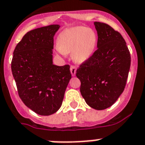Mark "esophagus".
<instances>
[{
    "mask_svg": "<svg viewBox=\"0 0 145 145\" xmlns=\"http://www.w3.org/2000/svg\"><path fill=\"white\" fill-rule=\"evenodd\" d=\"M70 71H71V75H72L73 76H75V74H76V67L74 66V65H71V68H70Z\"/></svg>",
    "mask_w": 145,
    "mask_h": 145,
    "instance_id": "1",
    "label": "esophagus"
}]
</instances>
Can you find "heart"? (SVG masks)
Masks as SVG:
<instances>
[{"label": "heart", "instance_id": "1", "mask_svg": "<svg viewBox=\"0 0 145 145\" xmlns=\"http://www.w3.org/2000/svg\"><path fill=\"white\" fill-rule=\"evenodd\" d=\"M97 41V35L93 30L84 27H71L59 36V51L65 54L72 52L74 61L82 63L93 55Z\"/></svg>", "mask_w": 145, "mask_h": 145}]
</instances>
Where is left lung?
I'll return each instance as SVG.
<instances>
[{
	"mask_svg": "<svg viewBox=\"0 0 145 145\" xmlns=\"http://www.w3.org/2000/svg\"><path fill=\"white\" fill-rule=\"evenodd\" d=\"M98 33L96 51L77 69L80 92L90 107L103 110L114 104L124 90L131 55L121 34L109 25L94 22Z\"/></svg>",
	"mask_w": 145,
	"mask_h": 145,
	"instance_id": "1",
	"label": "left lung"
}]
</instances>
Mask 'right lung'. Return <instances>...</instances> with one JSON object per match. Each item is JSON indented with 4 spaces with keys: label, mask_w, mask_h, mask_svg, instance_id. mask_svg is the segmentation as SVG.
Masks as SVG:
<instances>
[{
    "label": "right lung",
    "mask_w": 145,
    "mask_h": 145,
    "mask_svg": "<svg viewBox=\"0 0 145 145\" xmlns=\"http://www.w3.org/2000/svg\"><path fill=\"white\" fill-rule=\"evenodd\" d=\"M59 25L29 31L17 44L12 71L18 94L26 106L40 115H50L60 108L71 78L70 66L52 62L54 36Z\"/></svg>",
    "instance_id": "add662e5"
}]
</instances>
